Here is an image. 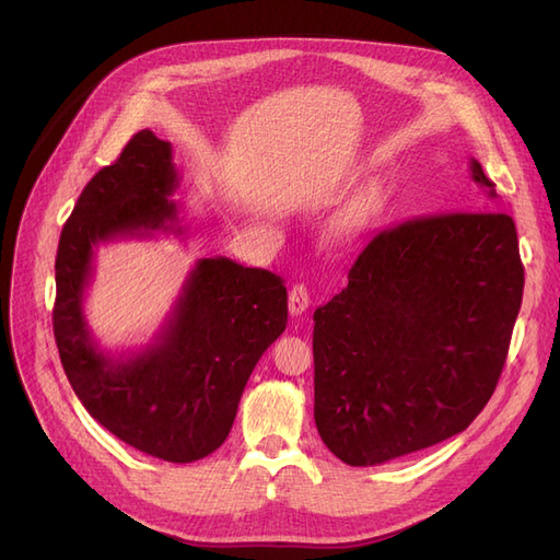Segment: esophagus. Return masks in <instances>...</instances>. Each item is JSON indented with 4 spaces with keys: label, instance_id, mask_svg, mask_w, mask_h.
<instances>
[{
    "label": "esophagus",
    "instance_id": "esophagus-1",
    "mask_svg": "<svg viewBox=\"0 0 560 560\" xmlns=\"http://www.w3.org/2000/svg\"><path fill=\"white\" fill-rule=\"evenodd\" d=\"M311 303V294H308V287L296 282L292 290H290V313L292 315H303L308 308Z\"/></svg>",
    "mask_w": 560,
    "mask_h": 560
}]
</instances>
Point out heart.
<instances>
[{
  "instance_id": "b5f03b06",
  "label": "heart",
  "mask_w": 560,
  "mask_h": 560,
  "mask_svg": "<svg viewBox=\"0 0 560 560\" xmlns=\"http://www.w3.org/2000/svg\"><path fill=\"white\" fill-rule=\"evenodd\" d=\"M369 222H371V202L366 198H358L354 202H350V206L341 214H338L334 229L338 233L350 235V233L364 231L369 226Z\"/></svg>"
}]
</instances>
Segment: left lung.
I'll use <instances>...</instances> for the list:
<instances>
[{
	"label": "left lung",
	"mask_w": 560,
	"mask_h": 560,
	"mask_svg": "<svg viewBox=\"0 0 560 560\" xmlns=\"http://www.w3.org/2000/svg\"><path fill=\"white\" fill-rule=\"evenodd\" d=\"M469 167L495 198L481 163ZM521 299L510 214L446 212L376 233L313 315L322 442L371 467L467 430L495 393Z\"/></svg>",
	"instance_id": "8db88e82"
}]
</instances>
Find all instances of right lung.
I'll return each mask as SVG.
<instances>
[{"mask_svg":"<svg viewBox=\"0 0 560 560\" xmlns=\"http://www.w3.org/2000/svg\"><path fill=\"white\" fill-rule=\"evenodd\" d=\"M177 184L173 147L151 130L86 184L58 243L54 334L100 425L147 455L194 463L226 442L252 369L287 327V290L270 270L198 259L154 343L118 360L100 350L83 315L93 249L173 229Z\"/></svg>","mask_w":560,"mask_h":560,"instance_id":"right-lung-1","label":"right lung"}]
</instances>
